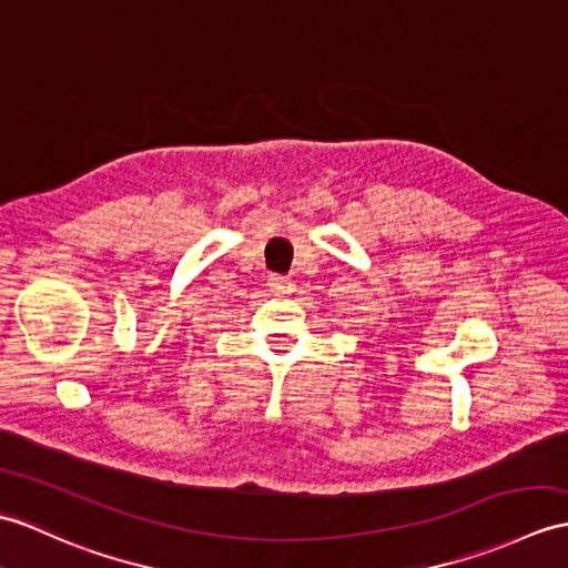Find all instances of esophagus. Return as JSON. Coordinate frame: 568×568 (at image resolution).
Segmentation results:
<instances>
[{
	"label": "esophagus",
	"instance_id": "esophagus-1",
	"mask_svg": "<svg viewBox=\"0 0 568 568\" xmlns=\"http://www.w3.org/2000/svg\"><path fill=\"white\" fill-rule=\"evenodd\" d=\"M268 287L273 290V293L287 295L290 290H293V281L285 278V275H271V278H268Z\"/></svg>",
	"mask_w": 568,
	"mask_h": 568
}]
</instances>
